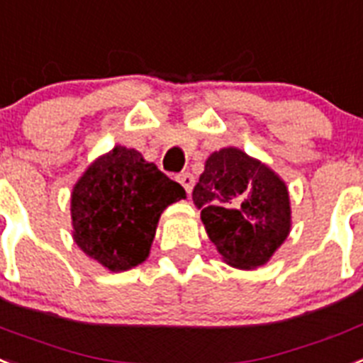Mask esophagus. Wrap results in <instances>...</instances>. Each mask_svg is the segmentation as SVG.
Returning a JSON list of instances; mask_svg holds the SVG:
<instances>
[{
    "instance_id": "obj_1",
    "label": "esophagus",
    "mask_w": 363,
    "mask_h": 363,
    "mask_svg": "<svg viewBox=\"0 0 363 363\" xmlns=\"http://www.w3.org/2000/svg\"><path fill=\"white\" fill-rule=\"evenodd\" d=\"M177 182H179V184H181V186L188 191V194H191L196 179H194V175H191L190 172H184V173H179V175H177Z\"/></svg>"
}]
</instances>
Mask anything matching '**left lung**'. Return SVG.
Returning <instances> with one entry per match:
<instances>
[{"mask_svg": "<svg viewBox=\"0 0 363 363\" xmlns=\"http://www.w3.org/2000/svg\"><path fill=\"white\" fill-rule=\"evenodd\" d=\"M191 196L208 238L234 267L266 264L290 233L286 184L236 147L210 155Z\"/></svg>", "mask_w": 363, "mask_h": 363, "instance_id": "left-lung-1", "label": "left lung"}]
</instances>
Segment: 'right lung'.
Returning <instances> with one entry per match:
<instances>
[{
	"instance_id": "right-lung-1",
	"label": "right lung",
	"mask_w": 363,
	"mask_h": 363,
	"mask_svg": "<svg viewBox=\"0 0 363 363\" xmlns=\"http://www.w3.org/2000/svg\"><path fill=\"white\" fill-rule=\"evenodd\" d=\"M184 196L138 151L116 145L73 188V238L111 271L130 269L149 255L162 210Z\"/></svg>"
}]
</instances>
